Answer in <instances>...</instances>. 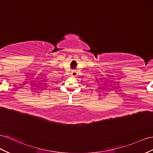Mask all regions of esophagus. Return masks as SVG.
<instances>
[{
    "label": "esophagus",
    "mask_w": 153,
    "mask_h": 153,
    "mask_svg": "<svg viewBox=\"0 0 153 153\" xmlns=\"http://www.w3.org/2000/svg\"><path fill=\"white\" fill-rule=\"evenodd\" d=\"M72 76H77V72L76 71V70H74V71H72Z\"/></svg>",
    "instance_id": "obj_1"
}]
</instances>
